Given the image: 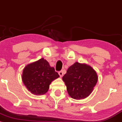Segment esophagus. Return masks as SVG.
I'll return each instance as SVG.
<instances>
[{
	"label": "esophagus",
	"instance_id": "1",
	"mask_svg": "<svg viewBox=\"0 0 122 122\" xmlns=\"http://www.w3.org/2000/svg\"><path fill=\"white\" fill-rule=\"evenodd\" d=\"M58 74H59L60 76L61 77H62L63 76V71H60V72H58Z\"/></svg>",
	"mask_w": 122,
	"mask_h": 122
}]
</instances>
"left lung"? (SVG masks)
<instances>
[{"label": "left lung", "mask_w": 122, "mask_h": 122, "mask_svg": "<svg viewBox=\"0 0 122 122\" xmlns=\"http://www.w3.org/2000/svg\"><path fill=\"white\" fill-rule=\"evenodd\" d=\"M97 80V73L91 66L77 62L71 66L62 77L68 94L76 100L88 97L93 91Z\"/></svg>", "instance_id": "left-lung-1"}]
</instances>
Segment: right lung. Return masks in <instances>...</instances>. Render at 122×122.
<instances>
[{"label":"right lung","mask_w":122,"mask_h":122,"mask_svg":"<svg viewBox=\"0 0 122 122\" xmlns=\"http://www.w3.org/2000/svg\"><path fill=\"white\" fill-rule=\"evenodd\" d=\"M60 77L46 60L41 58L28 64L23 69L22 79L27 89L34 95L45 94L51 82Z\"/></svg>","instance_id":"1"}]
</instances>
